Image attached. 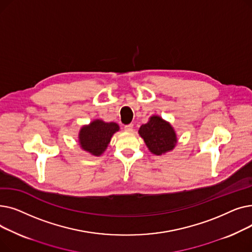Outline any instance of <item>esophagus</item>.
Segmentation results:
<instances>
[{
    "mask_svg": "<svg viewBox=\"0 0 252 252\" xmlns=\"http://www.w3.org/2000/svg\"><path fill=\"white\" fill-rule=\"evenodd\" d=\"M133 128H134V125L133 124H129V125L125 126V130L128 131V133H130V131H133Z\"/></svg>",
    "mask_w": 252,
    "mask_h": 252,
    "instance_id": "34e87169",
    "label": "esophagus"
}]
</instances>
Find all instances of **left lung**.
<instances>
[{"instance_id":"obj_1","label":"left lung","mask_w":252,"mask_h":252,"mask_svg":"<svg viewBox=\"0 0 252 252\" xmlns=\"http://www.w3.org/2000/svg\"><path fill=\"white\" fill-rule=\"evenodd\" d=\"M139 134L148 149L156 155L173 150L177 143L173 126L159 116H152L147 124L142 125Z\"/></svg>"}]
</instances>
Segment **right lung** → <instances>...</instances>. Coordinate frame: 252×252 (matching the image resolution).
<instances>
[{
  "mask_svg": "<svg viewBox=\"0 0 252 252\" xmlns=\"http://www.w3.org/2000/svg\"><path fill=\"white\" fill-rule=\"evenodd\" d=\"M117 130L119 126L115 123H104L98 119L83 126L78 135L79 144L84 150L99 156L107 148L112 135Z\"/></svg>",
  "mask_w": 252,
  "mask_h": 252,
  "instance_id": "add662e5",
  "label": "right lung"
}]
</instances>
